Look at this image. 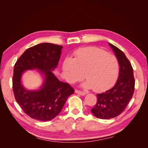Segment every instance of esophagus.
Instances as JSON below:
<instances>
[{
  "instance_id": "esophagus-1",
  "label": "esophagus",
  "mask_w": 148,
  "mask_h": 148,
  "mask_svg": "<svg viewBox=\"0 0 148 148\" xmlns=\"http://www.w3.org/2000/svg\"><path fill=\"white\" fill-rule=\"evenodd\" d=\"M75 93H77V94H78V95H79L81 96H85V95H86V93H85L84 92L80 91L79 90H75Z\"/></svg>"
}]
</instances>
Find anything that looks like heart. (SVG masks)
<instances>
[{
  "instance_id": "obj_1",
  "label": "heart",
  "mask_w": 148,
  "mask_h": 148,
  "mask_svg": "<svg viewBox=\"0 0 148 148\" xmlns=\"http://www.w3.org/2000/svg\"><path fill=\"white\" fill-rule=\"evenodd\" d=\"M62 70L66 80L74 83L84 77L82 86L96 92L108 90L117 82L120 66L115 56L95 47H84L74 53L73 59H66Z\"/></svg>"
}]
</instances>
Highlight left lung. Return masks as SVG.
Returning a JSON list of instances; mask_svg holds the SVG:
<instances>
[{"label":"left lung","mask_w":148,"mask_h":148,"mask_svg":"<svg viewBox=\"0 0 148 148\" xmlns=\"http://www.w3.org/2000/svg\"><path fill=\"white\" fill-rule=\"evenodd\" d=\"M118 59L120 71L115 86L109 90L97 94V101L91 109L93 115L101 119H109L119 115L132 98L135 89V78L130 62L125 53L109 43Z\"/></svg>","instance_id":"8db88e82"}]
</instances>
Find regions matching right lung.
I'll return each instance as SVG.
<instances>
[{"label":"right lung","instance_id":"right-lung-1","mask_svg":"<svg viewBox=\"0 0 148 148\" xmlns=\"http://www.w3.org/2000/svg\"><path fill=\"white\" fill-rule=\"evenodd\" d=\"M62 46L44 42L24 52L15 64L12 79L16 101L31 118L43 121L54 119L60 112L68 97L74 92L69 84L58 79L52 71L59 64ZM37 69L43 79L37 90H28L22 82L26 71Z\"/></svg>","mask_w":148,"mask_h":148}]
</instances>
